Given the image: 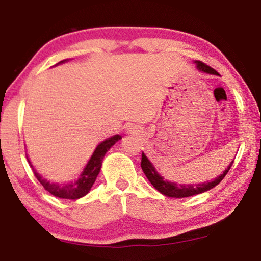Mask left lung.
<instances>
[{"label":"left lung","mask_w":261,"mask_h":261,"mask_svg":"<svg viewBox=\"0 0 261 261\" xmlns=\"http://www.w3.org/2000/svg\"><path fill=\"white\" fill-rule=\"evenodd\" d=\"M196 65H197L198 70L203 71V72L206 73H212V74H219L217 71H215L213 67H210L204 64L201 60H196ZM234 162H231L229 166L227 167V170L221 174V176L216 177L215 179L212 181H208V183H201V184H176V183H170V181L164 180V178L162 176H159L158 172H156L154 166L152 165V163L149 162L144 153L141 155V169L144 171V173L147 177V179L151 181V184L154 187L156 190L159 192H162L163 195L169 196V197H176V198H180V197H189V196H194V195H198L202 194V192L208 191L210 189H213L214 187H216L217 184L220 183L221 180L226 177V174L228 173V171L233 165Z\"/></svg>","instance_id":"left-lung-1"}]
</instances>
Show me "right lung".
<instances>
[{
	"instance_id": "obj_1",
	"label": "right lung",
	"mask_w": 261,
	"mask_h": 261,
	"mask_svg": "<svg viewBox=\"0 0 261 261\" xmlns=\"http://www.w3.org/2000/svg\"><path fill=\"white\" fill-rule=\"evenodd\" d=\"M63 63V62H60ZM121 139L120 135H114V137L107 139L103 142H101L97 147H96L94 154L89 160V163L85 166L83 172H82L81 177L78 178V180L74 183H66V184H52L47 181L39 173H37L33 169V166L31 165L32 169L34 171V176L37 179L40 181V184L44 187L45 190H47L49 194H52L56 197L60 198H67V199H77L83 197L90 191L92 184L95 183L96 177L99 173L102 166V160L105 158V154L108 152V149L115 144L116 141H119ZM28 160V158H27ZM30 162V160H28ZM31 164V163H30Z\"/></svg>"
}]
</instances>
